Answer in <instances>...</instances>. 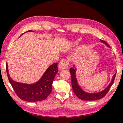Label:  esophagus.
<instances>
[{
	"label": "esophagus",
	"mask_w": 123,
	"mask_h": 123,
	"mask_svg": "<svg viewBox=\"0 0 123 123\" xmlns=\"http://www.w3.org/2000/svg\"><path fill=\"white\" fill-rule=\"evenodd\" d=\"M69 66V62L68 60L63 59L61 60L59 64V68L60 70L67 69Z\"/></svg>",
	"instance_id": "obj_1"
}]
</instances>
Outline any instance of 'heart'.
I'll list each match as a JSON object with an SVG mask.
<instances>
[{
    "mask_svg": "<svg viewBox=\"0 0 123 123\" xmlns=\"http://www.w3.org/2000/svg\"><path fill=\"white\" fill-rule=\"evenodd\" d=\"M81 43V39H76L71 41L70 43V44L72 46H76V45H79Z\"/></svg>",
    "mask_w": 123,
    "mask_h": 123,
    "instance_id": "b5f03b06",
    "label": "heart"
}]
</instances>
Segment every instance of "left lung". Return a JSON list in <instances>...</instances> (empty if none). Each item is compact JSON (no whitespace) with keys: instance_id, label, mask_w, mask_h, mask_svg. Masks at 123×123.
I'll use <instances>...</instances> for the list:
<instances>
[{"instance_id":"left-lung-1","label":"left lung","mask_w":123,"mask_h":123,"mask_svg":"<svg viewBox=\"0 0 123 123\" xmlns=\"http://www.w3.org/2000/svg\"><path fill=\"white\" fill-rule=\"evenodd\" d=\"M100 42L105 44L106 46L110 48V45L106 42L105 41L101 40L100 39ZM73 68H70V73L71 74V78H72V88L74 92L76 95L78 97L79 99L83 100H86V101H92V100H99L101 98H103L107 94L108 92H109L110 87L112 86V84H113L114 79H115L116 75L117 73L113 75V77H112V80L111 82L110 83L106 88L104 89L101 92L97 93H88L84 91L83 89L81 88V87L79 86L78 81H77V79L76 78V68L75 66H73Z\"/></svg>"}]
</instances>
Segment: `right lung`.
<instances>
[{"mask_svg":"<svg viewBox=\"0 0 123 123\" xmlns=\"http://www.w3.org/2000/svg\"><path fill=\"white\" fill-rule=\"evenodd\" d=\"M31 31H32L29 30L27 32ZM6 67L10 84L16 94L20 99L28 102L39 101L44 100L50 94L52 90V84L58 72L57 63H55L50 66L41 78L32 84H26L14 81L9 75L7 63Z\"/></svg>","mask_w":123,"mask_h":123,"instance_id":"right-lung-1","label":"right lung"}]
</instances>
